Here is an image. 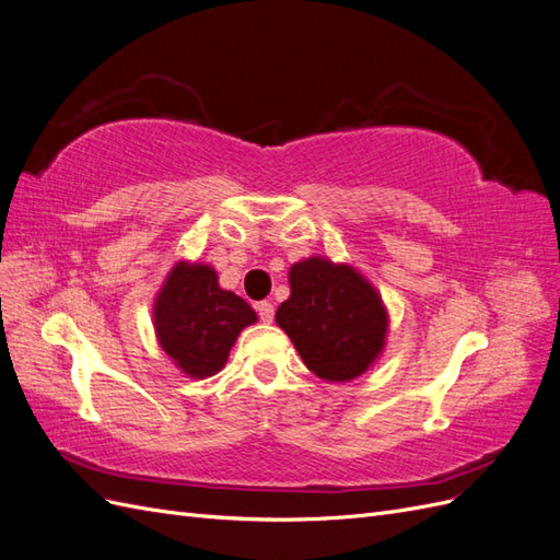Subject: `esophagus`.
<instances>
[{
  "instance_id": "34e87169",
  "label": "esophagus",
  "mask_w": 560,
  "mask_h": 560,
  "mask_svg": "<svg viewBox=\"0 0 560 560\" xmlns=\"http://www.w3.org/2000/svg\"><path fill=\"white\" fill-rule=\"evenodd\" d=\"M257 313H259V317H261V322H273V315H276V308H273V303L270 301H259L257 306Z\"/></svg>"
}]
</instances>
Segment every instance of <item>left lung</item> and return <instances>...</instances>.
<instances>
[{"label":"left lung","instance_id":"8db88e82","mask_svg":"<svg viewBox=\"0 0 560 560\" xmlns=\"http://www.w3.org/2000/svg\"><path fill=\"white\" fill-rule=\"evenodd\" d=\"M290 299L276 313L315 376L346 383L378 360L387 311L371 282L348 264L311 257L290 268Z\"/></svg>","mask_w":560,"mask_h":560}]
</instances>
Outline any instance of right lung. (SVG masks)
Masks as SVG:
<instances>
[{
	"label": "right lung",
	"instance_id": "add662e5",
	"mask_svg": "<svg viewBox=\"0 0 560 560\" xmlns=\"http://www.w3.org/2000/svg\"><path fill=\"white\" fill-rule=\"evenodd\" d=\"M254 322L257 313L249 303L222 290L208 264L179 261L167 273L154 303L159 343L191 378H208L222 371L235 338Z\"/></svg>",
	"mask_w": 560,
	"mask_h": 560
}]
</instances>
